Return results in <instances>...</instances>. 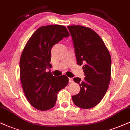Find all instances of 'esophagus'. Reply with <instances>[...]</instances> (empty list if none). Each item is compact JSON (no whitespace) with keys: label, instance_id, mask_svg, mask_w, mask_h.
Returning a JSON list of instances; mask_svg holds the SVG:
<instances>
[{"label":"esophagus","instance_id":"esophagus-1","mask_svg":"<svg viewBox=\"0 0 130 130\" xmlns=\"http://www.w3.org/2000/svg\"><path fill=\"white\" fill-rule=\"evenodd\" d=\"M69 82H70V83H72V82H73V78H69Z\"/></svg>","mask_w":130,"mask_h":130}]
</instances>
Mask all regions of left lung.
Segmentation results:
<instances>
[{
  "mask_svg": "<svg viewBox=\"0 0 130 130\" xmlns=\"http://www.w3.org/2000/svg\"><path fill=\"white\" fill-rule=\"evenodd\" d=\"M77 64L83 65L85 79L77 77L80 91L73 96L74 103L82 109L96 106L106 94L110 82L111 57L99 35L92 29L82 26H70Z\"/></svg>",
  "mask_w": 130,
  "mask_h": 130,
  "instance_id": "8db88e82",
  "label": "left lung"
}]
</instances>
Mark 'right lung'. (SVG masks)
Instances as JSON below:
<instances>
[{
  "label": "right lung",
  "instance_id": "1",
  "mask_svg": "<svg viewBox=\"0 0 130 130\" xmlns=\"http://www.w3.org/2000/svg\"><path fill=\"white\" fill-rule=\"evenodd\" d=\"M70 34L65 26H42L31 36L21 54L20 75L23 89L29 103L39 110L55 106L57 94L68 83V77L53 76L50 68L51 50L54 45Z\"/></svg>",
  "mask_w": 130,
  "mask_h": 130
}]
</instances>
